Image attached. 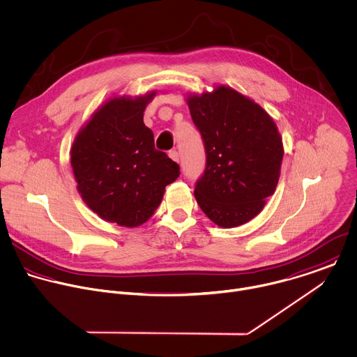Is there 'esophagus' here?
<instances>
[{
    "instance_id": "34e87169",
    "label": "esophagus",
    "mask_w": 357,
    "mask_h": 357,
    "mask_svg": "<svg viewBox=\"0 0 357 357\" xmlns=\"http://www.w3.org/2000/svg\"><path fill=\"white\" fill-rule=\"evenodd\" d=\"M169 156H170L174 162H178V159H180V155H178L177 151H170V152H169Z\"/></svg>"
}]
</instances>
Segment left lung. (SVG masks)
Here are the masks:
<instances>
[{
    "mask_svg": "<svg viewBox=\"0 0 357 357\" xmlns=\"http://www.w3.org/2000/svg\"><path fill=\"white\" fill-rule=\"evenodd\" d=\"M188 107L206 155L194 190L199 208L226 229L247 223L278 184L283 145L273 120L261 106L225 86L191 96Z\"/></svg>",
    "mask_w": 357,
    "mask_h": 357,
    "instance_id": "1",
    "label": "left lung"
}]
</instances>
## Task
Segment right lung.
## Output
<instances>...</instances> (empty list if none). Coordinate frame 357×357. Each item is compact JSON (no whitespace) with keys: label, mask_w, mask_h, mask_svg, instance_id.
<instances>
[{"label":"right lung","mask_w":357,"mask_h":357,"mask_svg":"<svg viewBox=\"0 0 357 357\" xmlns=\"http://www.w3.org/2000/svg\"><path fill=\"white\" fill-rule=\"evenodd\" d=\"M153 93L114 98L95 113L71 149L78 191L100 218L120 226L145 223L160 205L180 166L155 148L144 110Z\"/></svg>","instance_id":"1"}]
</instances>
